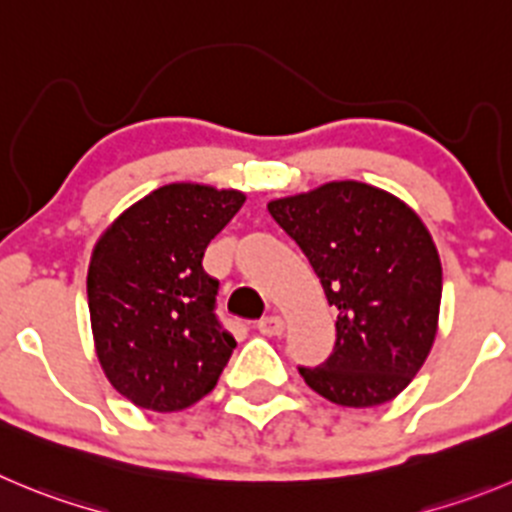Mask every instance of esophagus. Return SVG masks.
I'll use <instances>...</instances> for the list:
<instances>
[{"label": "esophagus", "instance_id": "1", "mask_svg": "<svg viewBox=\"0 0 512 512\" xmlns=\"http://www.w3.org/2000/svg\"><path fill=\"white\" fill-rule=\"evenodd\" d=\"M257 328H260L262 336H280L285 331V321L280 315H267V318L257 323Z\"/></svg>", "mask_w": 512, "mask_h": 512}]
</instances>
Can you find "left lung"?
<instances>
[{
	"instance_id": "left-lung-1",
	"label": "left lung",
	"mask_w": 512,
	"mask_h": 512,
	"mask_svg": "<svg viewBox=\"0 0 512 512\" xmlns=\"http://www.w3.org/2000/svg\"><path fill=\"white\" fill-rule=\"evenodd\" d=\"M336 305V346L305 384L341 407H379L407 389L437 336L442 265L422 219L358 181L267 204Z\"/></svg>"
}]
</instances>
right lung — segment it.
Here are the masks:
<instances>
[{
  "instance_id": "obj_1",
  "label": "right lung",
  "mask_w": 512,
  "mask_h": 512,
  "mask_svg": "<svg viewBox=\"0 0 512 512\" xmlns=\"http://www.w3.org/2000/svg\"><path fill=\"white\" fill-rule=\"evenodd\" d=\"M245 194L169 184L123 212L95 245L88 308L95 351L118 394L151 412L207 396L232 356L204 250Z\"/></svg>"
}]
</instances>
